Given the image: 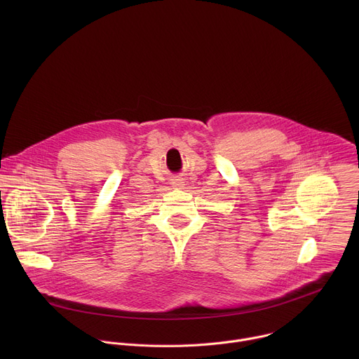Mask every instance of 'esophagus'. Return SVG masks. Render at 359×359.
<instances>
[{"instance_id":"34e87169","label":"esophagus","mask_w":359,"mask_h":359,"mask_svg":"<svg viewBox=\"0 0 359 359\" xmlns=\"http://www.w3.org/2000/svg\"><path fill=\"white\" fill-rule=\"evenodd\" d=\"M184 182H183V179H175L173 182H172V186L175 187V189H182L184 184H183Z\"/></svg>"}]
</instances>
